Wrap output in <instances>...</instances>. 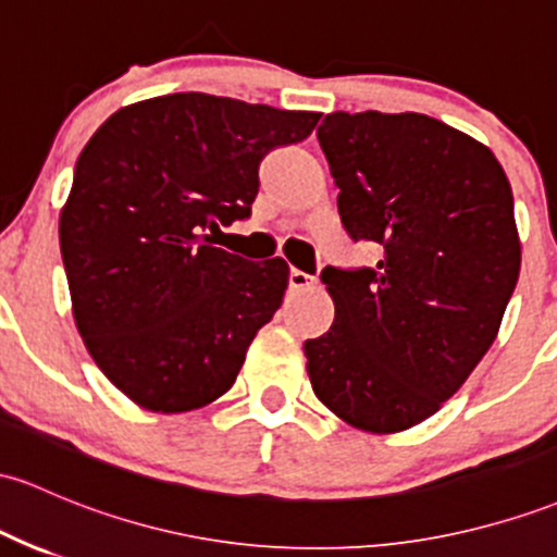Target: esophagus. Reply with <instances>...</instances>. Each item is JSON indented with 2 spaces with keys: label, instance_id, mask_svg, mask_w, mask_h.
<instances>
[{
  "label": "esophagus",
  "instance_id": "obj_1",
  "mask_svg": "<svg viewBox=\"0 0 557 557\" xmlns=\"http://www.w3.org/2000/svg\"><path fill=\"white\" fill-rule=\"evenodd\" d=\"M317 285V277L301 272V269H290V290H309Z\"/></svg>",
  "mask_w": 557,
  "mask_h": 557
}]
</instances>
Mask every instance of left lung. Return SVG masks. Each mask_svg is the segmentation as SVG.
<instances>
[{
	"label": "left lung",
	"instance_id": "left-lung-1",
	"mask_svg": "<svg viewBox=\"0 0 557 557\" xmlns=\"http://www.w3.org/2000/svg\"><path fill=\"white\" fill-rule=\"evenodd\" d=\"M317 137L341 222L383 259L322 272L335 320L304 344L311 388L359 431H407L462 388L503 325L521 272L510 182L484 143L423 113H330Z\"/></svg>",
	"mask_w": 557,
	"mask_h": 557
}]
</instances>
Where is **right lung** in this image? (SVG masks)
I'll return each mask as SVG.
<instances>
[{
    "label": "right lung",
    "instance_id": "add662e5",
    "mask_svg": "<svg viewBox=\"0 0 557 557\" xmlns=\"http://www.w3.org/2000/svg\"><path fill=\"white\" fill-rule=\"evenodd\" d=\"M317 121L180 91L115 110L91 134L60 211V250L84 346L134 405L189 412L232 388L290 267L240 259L206 230L248 216L261 158Z\"/></svg>",
    "mask_w": 557,
    "mask_h": 557
}]
</instances>
